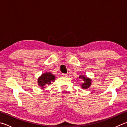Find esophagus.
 <instances>
[{
  "label": "esophagus",
  "mask_w": 127,
  "mask_h": 127,
  "mask_svg": "<svg viewBox=\"0 0 127 127\" xmlns=\"http://www.w3.org/2000/svg\"><path fill=\"white\" fill-rule=\"evenodd\" d=\"M62 77H67V74H62Z\"/></svg>",
  "instance_id": "obj_1"
}]
</instances>
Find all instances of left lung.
I'll list each match as a JSON object with an SVG mask.
<instances>
[{
	"label": "left lung",
	"mask_w": 127,
	"mask_h": 127,
	"mask_svg": "<svg viewBox=\"0 0 127 127\" xmlns=\"http://www.w3.org/2000/svg\"><path fill=\"white\" fill-rule=\"evenodd\" d=\"M79 79H82V84L80 85L81 86V87L83 89H86L89 88L90 86H91L92 84V79L91 78H89L88 77H87L86 75H81L79 76Z\"/></svg>",
	"instance_id": "1"
}]
</instances>
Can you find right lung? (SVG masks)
Here are the masks:
<instances>
[{"instance_id": "1", "label": "right lung", "mask_w": 127, "mask_h": 127, "mask_svg": "<svg viewBox=\"0 0 127 127\" xmlns=\"http://www.w3.org/2000/svg\"><path fill=\"white\" fill-rule=\"evenodd\" d=\"M56 77L50 72L43 73L38 78V84L40 87L41 89L45 88L48 85H49L52 82H54Z\"/></svg>"}]
</instances>
